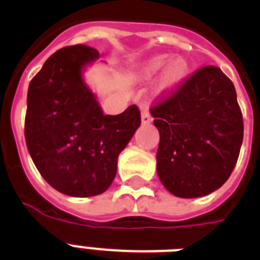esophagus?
<instances>
[{"mask_svg":"<svg viewBox=\"0 0 260 260\" xmlns=\"http://www.w3.org/2000/svg\"><path fill=\"white\" fill-rule=\"evenodd\" d=\"M152 121V117H151V113L148 108H143L142 109V122L143 124H150Z\"/></svg>","mask_w":260,"mask_h":260,"instance_id":"esophagus-1","label":"esophagus"}]
</instances>
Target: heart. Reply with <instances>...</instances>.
<instances>
[{
    "label": "heart",
    "instance_id": "heart-1",
    "mask_svg": "<svg viewBox=\"0 0 260 260\" xmlns=\"http://www.w3.org/2000/svg\"><path fill=\"white\" fill-rule=\"evenodd\" d=\"M190 66L185 56L177 55L170 58V55L159 54L151 56L139 67L138 74L142 78H151L159 74V87L162 90H171L181 85L189 74Z\"/></svg>",
    "mask_w": 260,
    "mask_h": 260
}]
</instances>
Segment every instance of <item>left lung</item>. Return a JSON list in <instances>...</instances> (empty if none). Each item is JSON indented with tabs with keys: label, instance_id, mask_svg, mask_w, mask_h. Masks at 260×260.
<instances>
[{
	"label": "left lung",
	"instance_id": "8db88e82",
	"mask_svg": "<svg viewBox=\"0 0 260 260\" xmlns=\"http://www.w3.org/2000/svg\"><path fill=\"white\" fill-rule=\"evenodd\" d=\"M151 114L160 135L156 171L171 194L204 197L225 183L242 147L243 117L234 83L218 67L196 71Z\"/></svg>",
	"mask_w": 260,
	"mask_h": 260
}]
</instances>
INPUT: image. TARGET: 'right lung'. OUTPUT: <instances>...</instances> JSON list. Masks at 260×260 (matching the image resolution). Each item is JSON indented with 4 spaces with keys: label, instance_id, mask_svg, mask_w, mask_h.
Instances as JSON below:
<instances>
[{
    "label": "right lung",
    "instance_id": "obj_1",
    "mask_svg": "<svg viewBox=\"0 0 260 260\" xmlns=\"http://www.w3.org/2000/svg\"><path fill=\"white\" fill-rule=\"evenodd\" d=\"M100 58L91 47H64L47 59L28 87L25 142L35 166L54 189L70 197L105 191L118 155L140 126V110L104 114L83 78Z\"/></svg>",
    "mask_w": 260,
    "mask_h": 260
}]
</instances>
